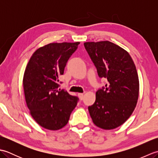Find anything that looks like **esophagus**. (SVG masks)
Here are the masks:
<instances>
[{"instance_id": "obj_1", "label": "esophagus", "mask_w": 158, "mask_h": 158, "mask_svg": "<svg viewBox=\"0 0 158 158\" xmlns=\"http://www.w3.org/2000/svg\"><path fill=\"white\" fill-rule=\"evenodd\" d=\"M78 96H79V98L81 99V100L83 99V94H81V93H79V94H78Z\"/></svg>"}]
</instances>
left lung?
I'll use <instances>...</instances> for the list:
<instances>
[{
	"label": "left lung",
	"instance_id": "8db88e82",
	"mask_svg": "<svg viewBox=\"0 0 158 158\" xmlns=\"http://www.w3.org/2000/svg\"><path fill=\"white\" fill-rule=\"evenodd\" d=\"M84 46L100 78L108 83L96 93V101L88 106L94 123L104 130L116 128L135 110L139 81L135 63L125 49L108 41L86 42Z\"/></svg>",
	"mask_w": 158,
	"mask_h": 158
}]
</instances>
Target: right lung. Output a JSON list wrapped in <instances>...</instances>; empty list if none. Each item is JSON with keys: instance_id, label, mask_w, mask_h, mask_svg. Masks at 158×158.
<instances>
[{"instance_id": "1", "label": "right lung", "mask_w": 158, "mask_h": 158, "mask_svg": "<svg viewBox=\"0 0 158 158\" xmlns=\"http://www.w3.org/2000/svg\"><path fill=\"white\" fill-rule=\"evenodd\" d=\"M79 42L49 43L36 50L23 75L26 105L32 117L45 129L58 130L69 122L79 98L58 89L59 77Z\"/></svg>"}]
</instances>
